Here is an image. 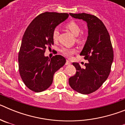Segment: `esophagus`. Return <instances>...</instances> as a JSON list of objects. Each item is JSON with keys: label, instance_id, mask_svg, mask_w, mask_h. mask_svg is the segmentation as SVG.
<instances>
[{"label": "esophagus", "instance_id": "1", "mask_svg": "<svg viewBox=\"0 0 125 125\" xmlns=\"http://www.w3.org/2000/svg\"><path fill=\"white\" fill-rule=\"evenodd\" d=\"M70 64H71V62L68 60H66V65H70Z\"/></svg>", "mask_w": 125, "mask_h": 125}]
</instances>
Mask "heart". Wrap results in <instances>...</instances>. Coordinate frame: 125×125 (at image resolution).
Wrapping results in <instances>:
<instances>
[{
  "instance_id": "b5f03b06",
  "label": "heart",
  "mask_w": 125,
  "mask_h": 125,
  "mask_svg": "<svg viewBox=\"0 0 125 125\" xmlns=\"http://www.w3.org/2000/svg\"><path fill=\"white\" fill-rule=\"evenodd\" d=\"M66 27L73 34L74 36L77 37L78 41H79L81 40V37L79 36L81 32V27L78 25V23L74 21H71L66 24ZM58 36H59V30L57 28H55L52 32V38L53 41L54 42L57 41V39H58ZM61 51L64 56L70 57L73 54V53L75 52V50L73 49H69V48H62L61 50Z\"/></svg>"
}]
</instances>
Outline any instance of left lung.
<instances>
[{
    "mask_svg": "<svg viewBox=\"0 0 125 125\" xmlns=\"http://www.w3.org/2000/svg\"><path fill=\"white\" fill-rule=\"evenodd\" d=\"M69 15L86 22L88 36L80 55L89 62L85 63L84 69L78 62H73L76 73L69 78V84L74 91L88 94L99 89L110 74L113 61L112 44L105 25L95 15L86 13Z\"/></svg>",
    "mask_w": 125,
    "mask_h": 125,
    "instance_id": "left-lung-1",
    "label": "left lung"
}]
</instances>
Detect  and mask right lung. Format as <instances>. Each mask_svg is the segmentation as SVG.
Masks as SVG:
<instances>
[{
    "label": "right lung",
    "mask_w": 125,
    "mask_h": 125,
    "mask_svg": "<svg viewBox=\"0 0 125 125\" xmlns=\"http://www.w3.org/2000/svg\"><path fill=\"white\" fill-rule=\"evenodd\" d=\"M68 17L67 13H42L24 32L19 52V70L25 86L34 92L49 88L55 73L66 63L63 56L56 55L50 59L44 52L46 47L54 44L52 31Z\"/></svg>",
    "instance_id": "add662e5"
}]
</instances>
